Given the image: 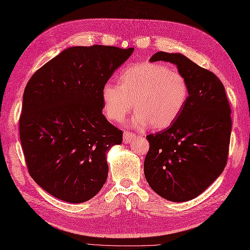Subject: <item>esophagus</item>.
<instances>
[{"label":"esophagus","instance_id":"esophagus-1","mask_svg":"<svg viewBox=\"0 0 250 250\" xmlns=\"http://www.w3.org/2000/svg\"><path fill=\"white\" fill-rule=\"evenodd\" d=\"M136 135L134 133L130 132V131H125L124 132V142L125 144H129L130 142H132V140L135 139Z\"/></svg>","mask_w":250,"mask_h":250}]
</instances>
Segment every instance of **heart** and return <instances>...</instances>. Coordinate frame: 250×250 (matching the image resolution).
Masks as SVG:
<instances>
[{"label":"heart","mask_w":250,"mask_h":250,"mask_svg":"<svg viewBox=\"0 0 250 250\" xmlns=\"http://www.w3.org/2000/svg\"><path fill=\"white\" fill-rule=\"evenodd\" d=\"M120 81V84L107 81L102 86L104 113L108 119L123 120L132 110L134 100L137 111L132 124L136 127H168L182 114L190 96L186 77L164 63L130 66L121 74Z\"/></svg>","instance_id":"b5f03b06"}]
</instances>
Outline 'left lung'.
Here are the masks:
<instances>
[{
    "label": "left lung",
    "instance_id": "obj_1",
    "mask_svg": "<svg viewBox=\"0 0 250 250\" xmlns=\"http://www.w3.org/2000/svg\"><path fill=\"white\" fill-rule=\"evenodd\" d=\"M175 64L188 80L190 96L178 118L165 131L149 134L146 180L158 195L187 202L206 190L226 167L231 108L225 87L210 70L181 54L158 52L151 62Z\"/></svg>",
    "mask_w": 250,
    "mask_h": 250
}]
</instances>
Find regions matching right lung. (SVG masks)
Returning <instances> with one entry per match:
<instances>
[{"label":"right lung","mask_w":250,"mask_h":250,"mask_svg":"<svg viewBox=\"0 0 250 250\" xmlns=\"http://www.w3.org/2000/svg\"><path fill=\"white\" fill-rule=\"evenodd\" d=\"M134 48L93 45L63 50L31 76L19 121L33 180L67 203H83L106 181V152L123 131L102 114L101 89Z\"/></svg>","instance_id":"right-lung-1"}]
</instances>
